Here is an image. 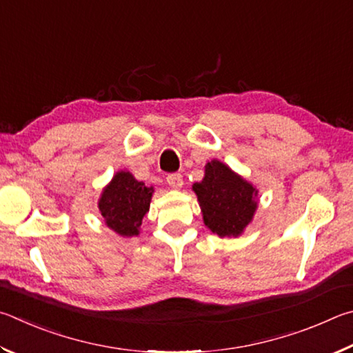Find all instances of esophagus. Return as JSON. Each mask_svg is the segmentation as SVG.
<instances>
[{"label":"esophagus","mask_w":353,"mask_h":353,"mask_svg":"<svg viewBox=\"0 0 353 353\" xmlns=\"http://www.w3.org/2000/svg\"><path fill=\"white\" fill-rule=\"evenodd\" d=\"M165 180H167V184H169V186L173 189H180L183 186L181 173H170V175H167Z\"/></svg>","instance_id":"obj_1"}]
</instances>
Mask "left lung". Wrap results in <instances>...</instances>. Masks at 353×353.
<instances>
[{"label": "left lung", "instance_id": "left-lung-1", "mask_svg": "<svg viewBox=\"0 0 353 353\" xmlns=\"http://www.w3.org/2000/svg\"><path fill=\"white\" fill-rule=\"evenodd\" d=\"M192 189L205 225L220 237L240 236L257 208V190L217 159L206 164L205 178Z\"/></svg>", "mask_w": 353, "mask_h": 353}]
</instances>
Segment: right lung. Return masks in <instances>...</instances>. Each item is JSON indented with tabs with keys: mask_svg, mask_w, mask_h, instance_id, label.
Wrapping results in <instances>:
<instances>
[{
	"mask_svg": "<svg viewBox=\"0 0 353 353\" xmlns=\"http://www.w3.org/2000/svg\"><path fill=\"white\" fill-rule=\"evenodd\" d=\"M152 194L153 188L134 180L130 172H117L99 200L105 223L119 236H138L142 219L150 208Z\"/></svg>",
	"mask_w": 353,
	"mask_h": 353,
	"instance_id": "right-lung-1",
	"label": "right lung"
}]
</instances>
